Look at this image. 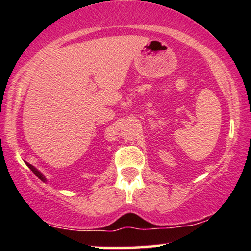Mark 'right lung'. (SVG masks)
Listing matches in <instances>:
<instances>
[{
	"mask_svg": "<svg viewBox=\"0 0 251 251\" xmlns=\"http://www.w3.org/2000/svg\"><path fill=\"white\" fill-rule=\"evenodd\" d=\"M26 164H27V167H28V168H29V169H30V170H32V171H33V173H34V174H35V175H36V176H37V177H39V178H40V179L43 181V183H46V181H47V178H46V177H44V175H43L42 173H41V171H39V170H37L35 167H34V166H32V164H29L28 162H26Z\"/></svg>",
	"mask_w": 251,
	"mask_h": 251,
	"instance_id": "obj_1",
	"label": "right lung"
}]
</instances>
